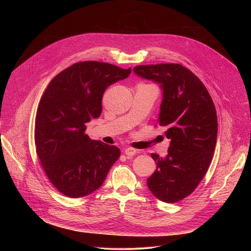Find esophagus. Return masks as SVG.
<instances>
[{"label": "esophagus", "instance_id": "34e87169", "mask_svg": "<svg viewBox=\"0 0 251 251\" xmlns=\"http://www.w3.org/2000/svg\"><path fill=\"white\" fill-rule=\"evenodd\" d=\"M124 153H125V155H127V156H129V157H132V156H134L135 154H137L138 151H137L136 149L130 147V148H126L125 151H124Z\"/></svg>", "mask_w": 251, "mask_h": 251}]
</instances>
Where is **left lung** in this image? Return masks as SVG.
Returning <instances> with one entry per match:
<instances>
[{"mask_svg": "<svg viewBox=\"0 0 251 251\" xmlns=\"http://www.w3.org/2000/svg\"><path fill=\"white\" fill-rule=\"evenodd\" d=\"M134 73L161 84L158 123L171 141L166 158L151 154L157 169L147 185L160 201L176 202L196 190L208 170L218 136L216 107L203 83L182 64L138 65Z\"/></svg>", "mask_w": 251, "mask_h": 251, "instance_id": "1", "label": "left lung"}]
</instances>
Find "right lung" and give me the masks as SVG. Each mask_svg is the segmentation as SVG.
<instances>
[{
	"label": "right lung",
	"mask_w": 251,
	"mask_h": 251,
	"mask_svg": "<svg viewBox=\"0 0 251 251\" xmlns=\"http://www.w3.org/2000/svg\"><path fill=\"white\" fill-rule=\"evenodd\" d=\"M131 67L88 60L70 65L46 88L37 110L34 144L50 183L77 199L99 189L120 157L116 146L91 140L86 123L98 118L107 87L125 79Z\"/></svg>",
	"instance_id": "add662e5"
}]
</instances>
